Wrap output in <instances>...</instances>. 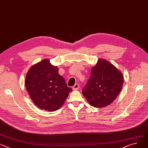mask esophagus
<instances>
[{
	"mask_svg": "<svg viewBox=\"0 0 148 148\" xmlns=\"http://www.w3.org/2000/svg\"><path fill=\"white\" fill-rule=\"evenodd\" d=\"M79 87H80L79 84L76 83V84H75V85L73 87V89L74 90H77L78 89V88H79Z\"/></svg>",
	"mask_w": 148,
	"mask_h": 148,
	"instance_id": "34e87169",
	"label": "esophagus"
}]
</instances>
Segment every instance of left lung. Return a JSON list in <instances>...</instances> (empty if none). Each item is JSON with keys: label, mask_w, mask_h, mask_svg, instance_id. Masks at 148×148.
I'll use <instances>...</instances> for the list:
<instances>
[{"label": "left lung", "mask_w": 148, "mask_h": 148, "mask_svg": "<svg viewBox=\"0 0 148 148\" xmlns=\"http://www.w3.org/2000/svg\"><path fill=\"white\" fill-rule=\"evenodd\" d=\"M122 73L109 61L99 59L92 68L90 76L82 93L91 106L103 108L111 105L120 93Z\"/></svg>", "instance_id": "obj_1"}]
</instances>
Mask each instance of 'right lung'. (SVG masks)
I'll return each instance as SVG.
<instances>
[{"label":"right lung","mask_w":148,"mask_h":148,"mask_svg":"<svg viewBox=\"0 0 148 148\" xmlns=\"http://www.w3.org/2000/svg\"><path fill=\"white\" fill-rule=\"evenodd\" d=\"M58 70L45 59L33 65L26 74L27 91L34 103L41 110L50 112L59 110L72 91L59 74Z\"/></svg>","instance_id":"add662e5"}]
</instances>
